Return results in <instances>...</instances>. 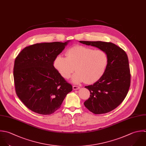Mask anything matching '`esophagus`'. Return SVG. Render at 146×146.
I'll list each match as a JSON object with an SVG mask.
<instances>
[{
  "label": "esophagus",
  "instance_id": "1",
  "mask_svg": "<svg viewBox=\"0 0 146 146\" xmlns=\"http://www.w3.org/2000/svg\"><path fill=\"white\" fill-rule=\"evenodd\" d=\"M73 89L74 90H77V89H80V86H76V85H73Z\"/></svg>",
  "mask_w": 146,
  "mask_h": 146
}]
</instances>
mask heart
Returning <instances> with one entry per match:
<instances>
[{
  "label": "heart",
  "mask_w": 146,
  "mask_h": 146,
  "mask_svg": "<svg viewBox=\"0 0 146 146\" xmlns=\"http://www.w3.org/2000/svg\"><path fill=\"white\" fill-rule=\"evenodd\" d=\"M66 57L57 56L53 65L60 74L65 79L70 78L74 70L72 81L80 83L85 81L92 84L100 79L104 74L109 63L107 53L103 50L76 45L69 48Z\"/></svg>",
  "instance_id": "b5f03b06"
}]
</instances>
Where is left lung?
<instances>
[{
	"label": "left lung",
	"mask_w": 146,
	"mask_h": 146,
	"mask_svg": "<svg viewBox=\"0 0 146 146\" xmlns=\"http://www.w3.org/2000/svg\"><path fill=\"white\" fill-rule=\"evenodd\" d=\"M80 42L104 50L109 57L108 65L102 77L93 85L85 86L90 95L84 105L95 114L110 112L123 102L129 90L131 74L127 55L123 49L112 42Z\"/></svg>",
	"instance_id": "obj_1"
}]
</instances>
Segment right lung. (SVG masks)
Listing matches in <instances>:
<instances>
[{
    "label": "right lung",
    "instance_id": "add662e5",
    "mask_svg": "<svg viewBox=\"0 0 146 146\" xmlns=\"http://www.w3.org/2000/svg\"><path fill=\"white\" fill-rule=\"evenodd\" d=\"M68 41L37 43L17 56L13 67L16 93L32 111L49 115L58 110L72 86L53 65L54 58Z\"/></svg>",
    "mask_w": 146,
    "mask_h": 146
}]
</instances>
